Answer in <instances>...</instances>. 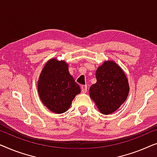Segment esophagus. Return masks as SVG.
<instances>
[{
  "instance_id": "34e87169",
  "label": "esophagus",
  "mask_w": 157,
  "mask_h": 157,
  "mask_svg": "<svg viewBox=\"0 0 157 157\" xmlns=\"http://www.w3.org/2000/svg\"><path fill=\"white\" fill-rule=\"evenodd\" d=\"M81 90H82V92H84V93H85V92H87V85H82L81 86Z\"/></svg>"
}]
</instances>
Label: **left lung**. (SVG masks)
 Listing matches in <instances>:
<instances>
[{
    "label": "left lung",
    "instance_id": "obj_1",
    "mask_svg": "<svg viewBox=\"0 0 157 157\" xmlns=\"http://www.w3.org/2000/svg\"><path fill=\"white\" fill-rule=\"evenodd\" d=\"M97 82L90 88V96L99 111L113 113L127 100L129 92L128 79L120 66L113 61H105L96 71Z\"/></svg>",
    "mask_w": 157,
    "mask_h": 157
}]
</instances>
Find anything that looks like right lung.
<instances>
[{
	"mask_svg": "<svg viewBox=\"0 0 157 157\" xmlns=\"http://www.w3.org/2000/svg\"><path fill=\"white\" fill-rule=\"evenodd\" d=\"M40 98L46 107L57 114L69 109L80 87L70 75L65 61L51 59L44 66L37 82Z\"/></svg>",
	"mask_w": 157,
	"mask_h": 157,
	"instance_id": "obj_1",
	"label": "right lung"
}]
</instances>
